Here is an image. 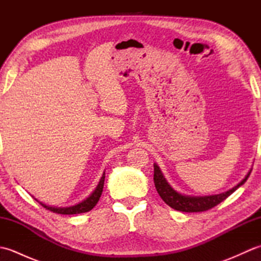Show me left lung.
I'll return each mask as SVG.
<instances>
[{"label":"left lung","mask_w":261,"mask_h":261,"mask_svg":"<svg viewBox=\"0 0 261 261\" xmlns=\"http://www.w3.org/2000/svg\"><path fill=\"white\" fill-rule=\"evenodd\" d=\"M250 173L251 170H249V173L246 175L245 178L240 182H238L234 187L230 188L229 191H226L224 193L215 194V195L191 196L185 195V194H181L174 190L167 181V179L165 178L164 174L159 168V166L156 163L153 164V181L158 194L166 204L169 205L171 208L180 211V212H203V211H207L214 207L215 205H218L222 201H224L226 197H229L231 194L236 192L241 185L245 184Z\"/></svg>","instance_id":"obj_1"}]
</instances>
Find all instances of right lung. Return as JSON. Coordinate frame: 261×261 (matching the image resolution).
<instances>
[{"label":"right lung","mask_w":261,"mask_h":261,"mask_svg":"<svg viewBox=\"0 0 261 261\" xmlns=\"http://www.w3.org/2000/svg\"><path fill=\"white\" fill-rule=\"evenodd\" d=\"M104 179H105V171L103 173L101 179H99L97 186L95 187V190L92 192V194L88 197H86L84 201L80 202L79 204H75V205H71V206H66V207H58V206H51V205H47L45 203H42L39 201L35 197L36 201H38L40 203L43 207L51 211L54 213H58V214H80V213H85L88 212V211H91L94 206H95L96 203L98 202L99 197L102 195V192H103V186H104Z\"/></svg>","instance_id":"right-lung-1"}]
</instances>
